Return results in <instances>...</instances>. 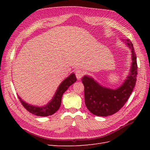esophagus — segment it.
<instances>
[{
  "instance_id": "34e87169",
  "label": "esophagus",
  "mask_w": 150,
  "mask_h": 150,
  "mask_svg": "<svg viewBox=\"0 0 150 150\" xmlns=\"http://www.w3.org/2000/svg\"><path fill=\"white\" fill-rule=\"evenodd\" d=\"M84 74V72L83 70L78 69L76 71V78H78V79H80L81 78H82Z\"/></svg>"
}]
</instances>
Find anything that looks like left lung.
<instances>
[{
	"label": "left lung",
	"instance_id": "8db88e82",
	"mask_svg": "<svg viewBox=\"0 0 150 150\" xmlns=\"http://www.w3.org/2000/svg\"><path fill=\"white\" fill-rule=\"evenodd\" d=\"M126 41L131 49L133 61L129 74L120 88L114 90L103 87L87 76L81 79L84 86L86 106L94 115L108 116L115 114L125 105L133 91L138 73L137 55L132 42L129 39Z\"/></svg>",
	"mask_w": 150,
	"mask_h": 150
}]
</instances>
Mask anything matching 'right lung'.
<instances>
[{"label": "right lung", "mask_w": 150, "mask_h": 150, "mask_svg": "<svg viewBox=\"0 0 150 150\" xmlns=\"http://www.w3.org/2000/svg\"><path fill=\"white\" fill-rule=\"evenodd\" d=\"M76 80L77 79L74 73L71 74L69 77H67L66 79L62 81L60 86H59L57 91L55 93V95H54L52 100L47 105L44 106L39 107L32 106L30 104H28L24 101H22L19 96H18V98H19L22 106L26 109V110H28L32 114L40 116H47L52 115L54 113H55L59 108L61 104L62 94H64V93L71 84L76 82Z\"/></svg>", "instance_id": "1"}]
</instances>
